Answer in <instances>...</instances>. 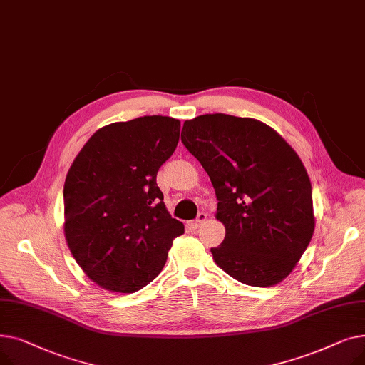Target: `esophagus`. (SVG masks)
<instances>
[{
	"mask_svg": "<svg viewBox=\"0 0 365 365\" xmlns=\"http://www.w3.org/2000/svg\"><path fill=\"white\" fill-rule=\"evenodd\" d=\"M207 217H208V215H207V213H204V212L198 213V217L192 222V226H194V227H198L201 223H204V222L207 220Z\"/></svg>",
	"mask_w": 365,
	"mask_h": 365,
	"instance_id": "34e87169",
	"label": "esophagus"
}]
</instances>
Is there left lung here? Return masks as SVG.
<instances>
[{"label":"left lung","mask_w":365,"mask_h":365,"mask_svg":"<svg viewBox=\"0 0 365 365\" xmlns=\"http://www.w3.org/2000/svg\"><path fill=\"white\" fill-rule=\"evenodd\" d=\"M182 142L216 190L226 231L212 248L216 264L253 287L289 277L315 229L312 186L296 150L264 123L225 113L185 121Z\"/></svg>","instance_id":"obj_1"}]
</instances>
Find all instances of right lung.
Segmentation results:
<instances>
[{
  "label": "right lung",
  "instance_id": "1",
  "mask_svg": "<svg viewBox=\"0 0 365 365\" xmlns=\"http://www.w3.org/2000/svg\"><path fill=\"white\" fill-rule=\"evenodd\" d=\"M180 121L152 115L96 131L63 186L65 238L84 274L102 289L134 293L155 279L173 240L185 232L157 185Z\"/></svg>",
  "mask_w": 365,
  "mask_h": 365
}]
</instances>
